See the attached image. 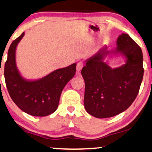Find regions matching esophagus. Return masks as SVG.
Segmentation results:
<instances>
[{"label":"esophagus","mask_w":152,"mask_h":152,"mask_svg":"<svg viewBox=\"0 0 152 152\" xmlns=\"http://www.w3.org/2000/svg\"><path fill=\"white\" fill-rule=\"evenodd\" d=\"M83 66H84V64H83V63H82V62H79V63L77 64V71L79 72L82 69Z\"/></svg>","instance_id":"esophagus-1"}]
</instances>
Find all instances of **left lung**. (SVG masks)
<instances>
[{
	"instance_id": "8db88e82",
	"label": "left lung",
	"mask_w": 152,
	"mask_h": 152,
	"mask_svg": "<svg viewBox=\"0 0 152 152\" xmlns=\"http://www.w3.org/2000/svg\"><path fill=\"white\" fill-rule=\"evenodd\" d=\"M115 50L104 46L86 60L82 75L85 82L84 107L90 115L97 118H111L130 107L139 92L144 69L140 46L122 33L117 39ZM109 53L121 54L126 63L112 69L103 61Z\"/></svg>"
}]
</instances>
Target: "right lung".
<instances>
[{
  "instance_id": "obj_1",
  "label": "right lung",
  "mask_w": 152,
  "mask_h": 152,
  "mask_svg": "<svg viewBox=\"0 0 152 152\" xmlns=\"http://www.w3.org/2000/svg\"><path fill=\"white\" fill-rule=\"evenodd\" d=\"M25 34L16 39L8 50L4 75L9 94L17 107L33 116H46L57 110L66 84L73 77L76 64L60 68L37 80L23 77L16 64V49Z\"/></svg>"
}]
</instances>
